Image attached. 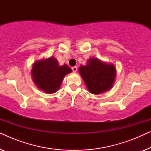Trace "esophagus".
Instances as JSON below:
<instances>
[{
  "mask_svg": "<svg viewBox=\"0 0 151 151\" xmlns=\"http://www.w3.org/2000/svg\"><path fill=\"white\" fill-rule=\"evenodd\" d=\"M77 70H78L77 67H72V71H73V73H76V72H77Z\"/></svg>",
  "mask_w": 151,
  "mask_h": 151,
  "instance_id": "esophagus-1",
  "label": "esophagus"
}]
</instances>
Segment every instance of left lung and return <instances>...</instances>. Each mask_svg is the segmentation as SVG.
Wrapping results in <instances>:
<instances>
[{"label": "left lung", "mask_w": 151, "mask_h": 151, "mask_svg": "<svg viewBox=\"0 0 151 151\" xmlns=\"http://www.w3.org/2000/svg\"><path fill=\"white\" fill-rule=\"evenodd\" d=\"M86 65H81L79 73L88 91L98 95L108 91L113 87L116 78V68L97 58L87 60Z\"/></svg>", "instance_id": "left-lung-1"}]
</instances>
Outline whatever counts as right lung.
Masks as SVG:
<instances>
[{"instance_id": "add662e5", "label": "right lung", "mask_w": 151, "mask_h": 151, "mask_svg": "<svg viewBox=\"0 0 151 151\" xmlns=\"http://www.w3.org/2000/svg\"><path fill=\"white\" fill-rule=\"evenodd\" d=\"M71 71L67 65H59L57 59L51 56L35 62L31 70V76L39 89L51 94L58 91L65 76Z\"/></svg>"}]
</instances>
